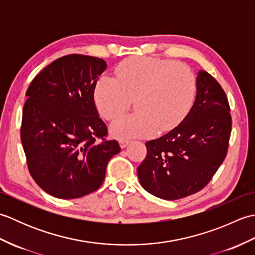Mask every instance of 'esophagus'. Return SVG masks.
I'll use <instances>...</instances> for the list:
<instances>
[{
  "label": "esophagus",
  "instance_id": "obj_1",
  "mask_svg": "<svg viewBox=\"0 0 255 255\" xmlns=\"http://www.w3.org/2000/svg\"><path fill=\"white\" fill-rule=\"evenodd\" d=\"M129 143H130V141H129V140H121V141H119V145H121L122 149L126 148Z\"/></svg>",
  "mask_w": 255,
  "mask_h": 255
}]
</instances>
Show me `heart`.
I'll return each instance as SVG.
<instances>
[{"mask_svg": "<svg viewBox=\"0 0 255 255\" xmlns=\"http://www.w3.org/2000/svg\"><path fill=\"white\" fill-rule=\"evenodd\" d=\"M117 80L103 75L94 90L97 111L106 119L121 116L134 100L137 113L114 122L118 139L167 132L187 116L196 97L195 74L185 64L150 57H132L116 68Z\"/></svg>", "mask_w": 255, "mask_h": 255, "instance_id": "obj_1", "label": "heart"}]
</instances>
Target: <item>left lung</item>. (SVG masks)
Returning a JSON list of instances; mask_svg holds the SVG:
<instances>
[{"instance_id": "1", "label": "left lung", "mask_w": 255, "mask_h": 255, "mask_svg": "<svg viewBox=\"0 0 255 255\" xmlns=\"http://www.w3.org/2000/svg\"><path fill=\"white\" fill-rule=\"evenodd\" d=\"M194 105L171 131L145 142L147 156L138 166L140 184L154 196L174 200L203 189L223 163L231 133L225 91L199 70Z\"/></svg>"}]
</instances>
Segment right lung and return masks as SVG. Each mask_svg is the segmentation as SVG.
I'll list each match as a JSON object with an SVG mask.
<instances>
[{"mask_svg":"<svg viewBox=\"0 0 255 255\" xmlns=\"http://www.w3.org/2000/svg\"><path fill=\"white\" fill-rule=\"evenodd\" d=\"M107 64L68 55L47 66L26 92L20 140L30 175L51 196L71 199L100 188L108 161L119 153L106 140L94 90Z\"/></svg>","mask_w":255,"mask_h":255,"instance_id":"add662e5","label":"right lung"}]
</instances>
